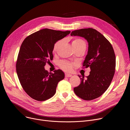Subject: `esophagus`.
<instances>
[{
	"label": "esophagus",
	"instance_id": "esophagus-1",
	"mask_svg": "<svg viewBox=\"0 0 130 130\" xmlns=\"http://www.w3.org/2000/svg\"><path fill=\"white\" fill-rule=\"evenodd\" d=\"M65 77H71L72 76V74H69V73H65Z\"/></svg>",
	"mask_w": 130,
	"mask_h": 130
}]
</instances>
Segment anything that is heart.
<instances>
[{"mask_svg":"<svg viewBox=\"0 0 130 130\" xmlns=\"http://www.w3.org/2000/svg\"><path fill=\"white\" fill-rule=\"evenodd\" d=\"M62 42V40H59L55 43L53 47V52H56L58 50ZM72 46L74 49L78 48H86L85 42L83 39L80 38L74 39L72 42ZM75 65V64L74 63L70 62V61H68L66 60H61L59 63V66L60 67V69L65 72L72 71Z\"/></svg>","mask_w":130,"mask_h":130,"instance_id":"1","label":"heart"}]
</instances>
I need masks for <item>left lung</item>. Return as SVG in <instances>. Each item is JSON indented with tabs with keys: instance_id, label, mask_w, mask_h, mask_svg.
I'll list each match as a JSON object with an SVG mask.
<instances>
[{
	"instance_id": "1",
	"label": "left lung",
	"mask_w": 130,
	"mask_h": 130,
	"mask_svg": "<svg viewBox=\"0 0 130 130\" xmlns=\"http://www.w3.org/2000/svg\"><path fill=\"white\" fill-rule=\"evenodd\" d=\"M71 35L82 37L87 41L88 52L83 66L91 69L86 78L78 75L81 83L74 88V93L84 100L95 99L107 90L113 78L116 59L113 47L102 34L93 28L74 30Z\"/></svg>"
}]
</instances>
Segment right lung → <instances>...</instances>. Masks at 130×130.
<instances>
[{"label": "right lung", "mask_w": 130, "mask_h": 130, "mask_svg": "<svg viewBox=\"0 0 130 130\" xmlns=\"http://www.w3.org/2000/svg\"><path fill=\"white\" fill-rule=\"evenodd\" d=\"M71 32L48 28L27 37L20 46L16 72L24 90L32 99L44 101L53 97L58 83L64 78L60 70L49 73L44 66L53 58V47L57 41Z\"/></svg>", "instance_id": "right-lung-1"}]
</instances>
